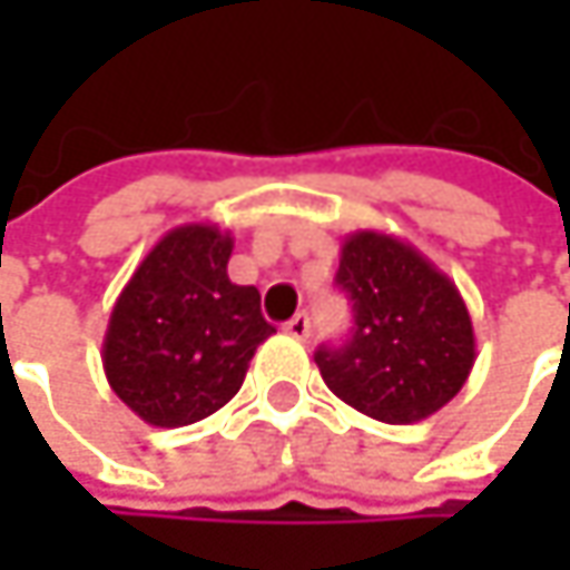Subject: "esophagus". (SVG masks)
Masks as SVG:
<instances>
[{
    "mask_svg": "<svg viewBox=\"0 0 570 570\" xmlns=\"http://www.w3.org/2000/svg\"><path fill=\"white\" fill-rule=\"evenodd\" d=\"M284 330L286 336H293V340H306V336H309V316H306V313H296Z\"/></svg>",
    "mask_w": 570,
    "mask_h": 570,
    "instance_id": "obj_1",
    "label": "esophagus"
}]
</instances>
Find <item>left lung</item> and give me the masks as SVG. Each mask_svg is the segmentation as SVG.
<instances>
[{
	"label": "left lung",
	"instance_id": "left-lung-1",
	"mask_svg": "<svg viewBox=\"0 0 570 570\" xmlns=\"http://www.w3.org/2000/svg\"><path fill=\"white\" fill-rule=\"evenodd\" d=\"M336 284L353 299V336L316 350L323 383L356 412L412 425L459 396L475 366L469 306L429 257L380 230L343 237Z\"/></svg>",
	"mask_w": 570,
	"mask_h": 570
}]
</instances>
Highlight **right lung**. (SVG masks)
<instances>
[{"mask_svg":"<svg viewBox=\"0 0 570 570\" xmlns=\"http://www.w3.org/2000/svg\"><path fill=\"white\" fill-rule=\"evenodd\" d=\"M230 254V230L180 224L148 250L111 306L101 343L108 386L155 429H180L227 405L257 346L277 333L257 286L227 277Z\"/></svg>","mask_w":570,"mask_h":570,"instance_id":"right-lung-1","label":"right lung"}]
</instances>
